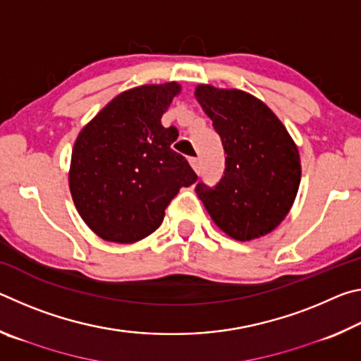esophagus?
Returning a JSON list of instances; mask_svg holds the SVG:
<instances>
[{
	"instance_id": "esophagus-1",
	"label": "esophagus",
	"mask_w": 361,
	"mask_h": 361,
	"mask_svg": "<svg viewBox=\"0 0 361 361\" xmlns=\"http://www.w3.org/2000/svg\"><path fill=\"white\" fill-rule=\"evenodd\" d=\"M189 164H191V167L194 169L195 173L200 172V161H199V157H191V159H189Z\"/></svg>"
}]
</instances>
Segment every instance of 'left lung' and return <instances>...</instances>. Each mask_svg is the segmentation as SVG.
Returning <instances> with one entry per match:
<instances>
[{"mask_svg": "<svg viewBox=\"0 0 361 361\" xmlns=\"http://www.w3.org/2000/svg\"><path fill=\"white\" fill-rule=\"evenodd\" d=\"M195 99L221 137L223 178L195 194L219 229L240 242L259 239L283 221L301 181L295 140L271 108L239 89L195 87Z\"/></svg>", "mask_w": 361, "mask_h": 361, "instance_id": "8db88e82", "label": "left lung"}]
</instances>
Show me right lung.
I'll list each match as a JSON object with an SVG mask.
<instances>
[{
  "label": "right lung",
  "mask_w": 361,
  "mask_h": 361,
  "mask_svg": "<svg viewBox=\"0 0 361 361\" xmlns=\"http://www.w3.org/2000/svg\"><path fill=\"white\" fill-rule=\"evenodd\" d=\"M180 92L175 81L129 89L79 132L70 192L100 239L135 243L148 237L162 224L170 200L197 180L186 159L172 149L178 130L161 124Z\"/></svg>",
  "instance_id": "1"
}]
</instances>
